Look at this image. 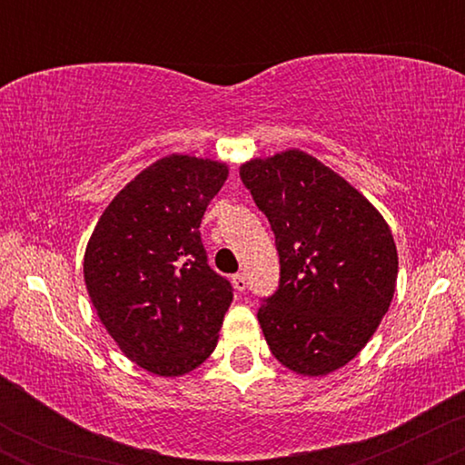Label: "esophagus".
I'll return each mask as SVG.
<instances>
[{"label": "esophagus", "instance_id": "1", "mask_svg": "<svg viewBox=\"0 0 465 465\" xmlns=\"http://www.w3.org/2000/svg\"><path fill=\"white\" fill-rule=\"evenodd\" d=\"M232 282H233V288H236L238 292H244V291H247V280H244V275H242V273L233 275V277H232Z\"/></svg>", "mask_w": 465, "mask_h": 465}]
</instances>
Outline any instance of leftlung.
I'll return each mask as SVG.
<instances>
[{"instance_id": "obj_1", "label": "left lung", "mask_w": 465, "mask_h": 465, "mask_svg": "<svg viewBox=\"0 0 465 465\" xmlns=\"http://www.w3.org/2000/svg\"><path fill=\"white\" fill-rule=\"evenodd\" d=\"M240 177L269 218L280 284L258 322L288 370L323 376L354 359L396 291L398 251L359 190L302 151L253 159Z\"/></svg>"}]
</instances>
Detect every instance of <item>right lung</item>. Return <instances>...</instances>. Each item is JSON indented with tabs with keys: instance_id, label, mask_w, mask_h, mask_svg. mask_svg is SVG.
Returning <instances> with one entry per match:
<instances>
[{
	"instance_id": "1",
	"label": "right lung",
	"mask_w": 465,
	"mask_h": 465,
	"mask_svg": "<svg viewBox=\"0 0 465 465\" xmlns=\"http://www.w3.org/2000/svg\"><path fill=\"white\" fill-rule=\"evenodd\" d=\"M225 179V163L159 159L109 203L84 251V284L106 332L159 376L188 373L214 351L233 300L199 232Z\"/></svg>"
}]
</instances>
